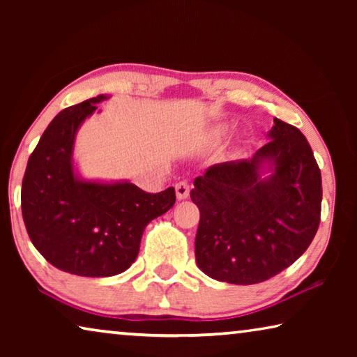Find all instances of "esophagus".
<instances>
[{
  "instance_id": "1",
  "label": "esophagus",
  "mask_w": 357,
  "mask_h": 357,
  "mask_svg": "<svg viewBox=\"0 0 357 357\" xmlns=\"http://www.w3.org/2000/svg\"><path fill=\"white\" fill-rule=\"evenodd\" d=\"M174 189H176V198L178 200H185L187 197H189L190 193V185L187 181H179V183L174 185Z\"/></svg>"
}]
</instances>
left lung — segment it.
Segmentation results:
<instances>
[{
    "label": "left lung",
    "instance_id": "left-lung-1",
    "mask_svg": "<svg viewBox=\"0 0 357 357\" xmlns=\"http://www.w3.org/2000/svg\"><path fill=\"white\" fill-rule=\"evenodd\" d=\"M268 137L250 160L215 164L193 181L190 198L200 209L195 259L211 279L264 282L291 266L315 238L323 190L310 144L279 118Z\"/></svg>",
    "mask_w": 357,
    "mask_h": 357
}]
</instances>
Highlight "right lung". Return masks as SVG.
I'll list each match as a JSON object with an SVG mask.
<instances>
[{"label": "right lung", "instance_id": "add662e5", "mask_svg": "<svg viewBox=\"0 0 357 357\" xmlns=\"http://www.w3.org/2000/svg\"><path fill=\"white\" fill-rule=\"evenodd\" d=\"M100 94L59 112L29 155L22 183L28 236L48 263L82 277H110L135 261L148 223L176 202L173 187L148 193L119 181H84L74 168L77 130Z\"/></svg>", "mask_w": 357, "mask_h": 357}]
</instances>
